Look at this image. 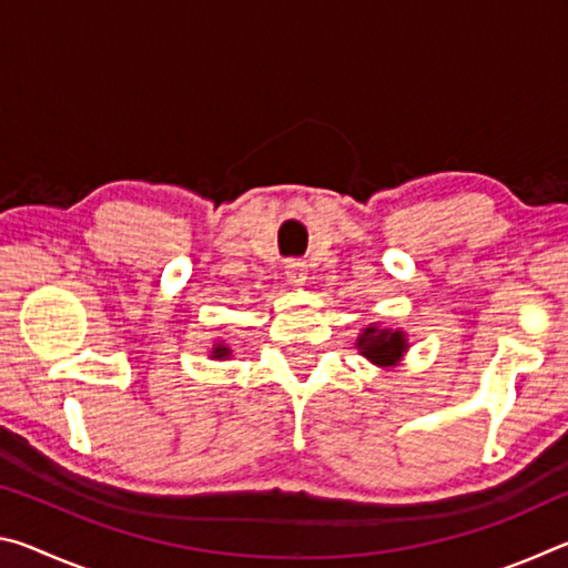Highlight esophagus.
<instances>
[{
	"mask_svg": "<svg viewBox=\"0 0 568 568\" xmlns=\"http://www.w3.org/2000/svg\"><path fill=\"white\" fill-rule=\"evenodd\" d=\"M285 275L293 285H303L307 277V265L303 261H295V257L293 261H285Z\"/></svg>",
	"mask_w": 568,
	"mask_h": 568,
	"instance_id": "esophagus-1",
	"label": "esophagus"
}]
</instances>
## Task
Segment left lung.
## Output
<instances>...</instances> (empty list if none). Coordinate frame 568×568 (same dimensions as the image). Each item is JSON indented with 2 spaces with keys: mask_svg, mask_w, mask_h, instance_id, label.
Returning a JSON list of instances; mask_svg holds the SVG:
<instances>
[{
  "mask_svg": "<svg viewBox=\"0 0 568 568\" xmlns=\"http://www.w3.org/2000/svg\"><path fill=\"white\" fill-rule=\"evenodd\" d=\"M358 348L363 351L365 358H371L378 365H393L403 351H406V338L403 333L396 331H378V328H365L358 338Z\"/></svg>",
  "mask_w": 568,
  "mask_h": 568,
  "instance_id": "obj_1",
  "label": "left lung"
}]
</instances>
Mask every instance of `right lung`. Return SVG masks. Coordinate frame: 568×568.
<instances>
[{
	"label": "right lung",
	"mask_w": 568,
	"mask_h": 568,
	"mask_svg": "<svg viewBox=\"0 0 568 568\" xmlns=\"http://www.w3.org/2000/svg\"><path fill=\"white\" fill-rule=\"evenodd\" d=\"M225 355H230V348H225V345H217L213 351V358H225Z\"/></svg>",
	"instance_id": "obj_1"
}]
</instances>
